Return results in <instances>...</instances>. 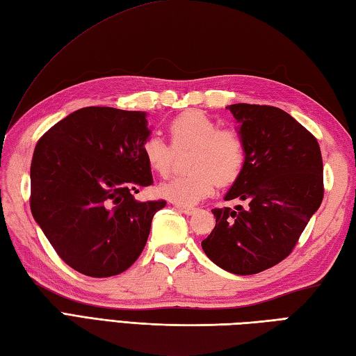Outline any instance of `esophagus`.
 Returning a JSON list of instances; mask_svg holds the SVG:
<instances>
[{"instance_id":"obj_1","label":"esophagus","mask_w":356,"mask_h":356,"mask_svg":"<svg viewBox=\"0 0 356 356\" xmlns=\"http://www.w3.org/2000/svg\"><path fill=\"white\" fill-rule=\"evenodd\" d=\"M176 208L180 211V213H184V214H186V216H191V214H194V213H195V211H197V208H194V207L177 205V203H176Z\"/></svg>"}]
</instances>
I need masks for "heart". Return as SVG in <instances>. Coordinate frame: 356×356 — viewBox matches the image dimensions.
<instances>
[{
	"instance_id": "b5f03b06",
	"label": "heart",
	"mask_w": 356,
	"mask_h": 356,
	"mask_svg": "<svg viewBox=\"0 0 356 356\" xmlns=\"http://www.w3.org/2000/svg\"><path fill=\"white\" fill-rule=\"evenodd\" d=\"M171 145L151 134L142 143V157L157 176L172 168L174 151L194 148L190 157L193 172L171 177L159 186V194L177 205L190 207L213 194L217 182H234L246 162V139L236 127H222L214 118L199 110H188L168 125Z\"/></svg>"
}]
</instances>
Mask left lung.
<instances>
[{
    "label": "left lung",
    "mask_w": 356,
    "mask_h": 356,
    "mask_svg": "<svg viewBox=\"0 0 356 356\" xmlns=\"http://www.w3.org/2000/svg\"><path fill=\"white\" fill-rule=\"evenodd\" d=\"M228 108L246 139V162L225 200L248 205L214 208L216 226L202 248L217 266L237 275L275 266L297 245L324 195L318 140L291 115L270 105Z\"/></svg>",
    "instance_id": "1"
}]
</instances>
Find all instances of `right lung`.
Here are the masks:
<instances>
[{"mask_svg": "<svg viewBox=\"0 0 356 356\" xmlns=\"http://www.w3.org/2000/svg\"><path fill=\"white\" fill-rule=\"evenodd\" d=\"M145 113L86 107L38 140L30 165V209L61 260L81 274H122L145 248L165 200H134L151 185L142 157Z\"/></svg>", "mask_w": 356, "mask_h": 356, "instance_id": "obj_1", "label": "right lung"}]
</instances>
